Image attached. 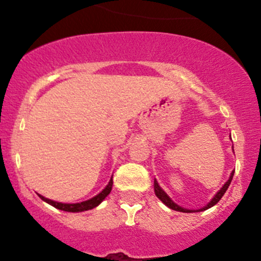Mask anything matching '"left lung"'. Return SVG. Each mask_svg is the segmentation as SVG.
<instances>
[{"instance_id":"left-lung-1","label":"left lung","mask_w":261,"mask_h":261,"mask_svg":"<svg viewBox=\"0 0 261 261\" xmlns=\"http://www.w3.org/2000/svg\"><path fill=\"white\" fill-rule=\"evenodd\" d=\"M232 151H233V146H232ZM233 173H235V169L231 172L230 174V178H228L227 181H226L225 184H223L222 187H221L220 191L217 192V193L213 196V198L211 199V201L208 202V203L206 204L204 207H202V208H198V210H188V208H184V207L179 206V204L175 203L174 201H173L172 198H170L169 196L167 194V192L164 191V189L162 188V187L159 186V183H158L156 179H154V192H155V196L158 197V198L160 199V201L163 202V203L165 204L167 207H169L170 210H174V211H178V212H186V213H192V212H202V211H206V210L211 208V207L215 206L216 203H217L218 201H220L221 198H222L223 194L226 193V191H227L228 186L231 184V180H232V177H233Z\"/></svg>"}]
</instances>
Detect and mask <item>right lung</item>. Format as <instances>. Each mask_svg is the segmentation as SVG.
I'll use <instances>...</instances> for the list:
<instances>
[{
  "label": "right lung",
  "mask_w": 261,
  "mask_h": 261,
  "mask_svg": "<svg viewBox=\"0 0 261 261\" xmlns=\"http://www.w3.org/2000/svg\"><path fill=\"white\" fill-rule=\"evenodd\" d=\"M112 184H114V181H112V177H111V179H110L109 184H107V186L105 187V188L102 189V191L99 192L97 196L92 197V198L87 199V201L78 202V203H63V202H57V201H53V199L45 198V197L41 196V194H39V197H40V198L43 199L44 202L49 203L50 206L55 207V208H58V210H62V211H65V212H84V211H88V210H93L94 207H97L98 204H101L102 201H103V199L106 198L107 196H109L110 192H111Z\"/></svg>",
  "instance_id": "right-lung-1"
}]
</instances>
